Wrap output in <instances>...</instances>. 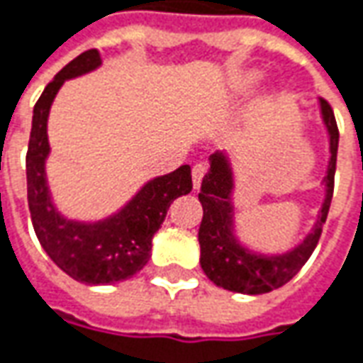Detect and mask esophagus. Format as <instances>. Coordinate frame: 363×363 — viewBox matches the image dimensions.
I'll list each match as a JSON object with an SVG mask.
<instances>
[{
  "label": "esophagus",
  "mask_w": 363,
  "mask_h": 363,
  "mask_svg": "<svg viewBox=\"0 0 363 363\" xmlns=\"http://www.w3.org/2000/svg\"><path fill=\"white\" fill-rule=\"evenodd\" d=\"M207 167L203 164H196V166L191 167V177H194V189H199L201 186V182H203V177H206Z\"/></svg>",
  "instance_id": "esophagus-1"
}]
</instances>
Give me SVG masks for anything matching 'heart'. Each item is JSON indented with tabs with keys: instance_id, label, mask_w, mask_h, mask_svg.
Returning a JSON list of instances; mask_svg holds the SVG:
<instances>
[{
	"instance_id": "obj_1",
	"label": "heart",
	"mask_w": 363,
	"mask_h": 363,
	"mask_svg": "<svg viewBox=\"0 0 363 363\" xmlns=\"http://www.w3.org/2000/svg\"><path fill=\"white\" fill-rule=\"evenodd\" d=\"M257 79H259L257 72H241V74H237L231 81V94H235V96L247 94L257 84Z\"/></svg>"
}]
</instances>
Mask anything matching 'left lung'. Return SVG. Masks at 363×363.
Returning <instances> with one entry per match:
<instances>
[{
  "label": "left lung",
  "mask_w": 363,
  "mask_h": 363,
  "mask_svg": "<svg viewBox=\"0 0 363 363\" xmlns=\"http://www.w3.org/2000/svg\"><path fill=\"white\" fill-rule=\"evenodd\" d=\"M322 120L326 124L330 136V164L324 184L326 199L320 209L318 221L311 233L296 249L284 255L251 253L239 245L233 235V172L225 154H213L209 157L211 167L201 182L199 201L203 207V219L199 225V247H201V269L217 286L243 294H264L291 281L296 272L311 259L322 235L330 211V201L334 194V174H336V156H338V124L334 118V110L328 101L320 99Z\"/></svg>",
  "instance_id": "obj_1"
}]
</instances>
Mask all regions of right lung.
<instances>
[{
  "label": "right lung",
  "instance_id": "obj_1",
  "mask_svg": "<svg viewBox=\"0 0 363 363\" xmlns=\"http://www.w3.org/2000/svg\"><path fill=\"white\" fill-rule=\"evenodd\" d=\"M96 49L81 52L45 86L33 108V124L27 148V203L39 243L52 262L71 279L86 284L126 281L144 269L152 251V237L164 223L172 201L191 191V167L148 182L128 206L99 223H79L65 219L51 203L45 160L49 156L47 118L52 99L62 82L94 71L101 65Z\"/></svg>",
  "mask_w": 363,
  "mask_h": 363
}]
</instances>
